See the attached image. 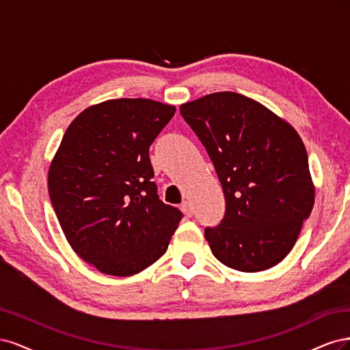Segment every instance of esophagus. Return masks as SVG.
<instances>
[{
    "mask_svg": "<svg viewBox=\"0 0 350 350\" xmlns=\"http://www.w3.org/2000/svg\"><path fill=\"white\" fill-rule=\"evenodd\" d=\"M181 208H183V211H184V215L187 216V217H191L193 216V206H191V203H189V201H184V203L181 204Z\"/></svg>",
    "mask_w": 350,
    "mask_h": 350,
    "instance_id": "34e87169",
    "label": "esophagus"
}]
</instances>
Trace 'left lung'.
Wrapping results in <instances>:
<instances>
[{
	"label": "left lung",
	"instance_id": "left-lung-1",
	"mask_svg": "<svg viewBox=\"0 0 350 350\" xmlns=\"http://www.w3.org/2000/svg\"><path fill=\"white\" fill-rule=\"evenodd\" d=\"M215 165L226 211L206 228L213 256L239 271L280 262L314 206L308 154L299 134L261 103L219 92L179 108Z\"/></svg>",
	"mask_w": 350,
	"mask_h": 350
}]
</instances>
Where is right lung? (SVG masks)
I'll return each mask as SVG.
<instances>
[{"label":"right lung","instance_id":"add662e5","mask_svg":"<svg viewBox=\"0 0 350 350\" xmlns=\"http://www.w3.org/2000/svg\"><path fill=\"white\" fill-rule=\"evenodd\" d=\"M175 111L142 98L93 105L70 124L49 166V198L68 243L109 276L152 266L183 219L159 200L149 157Z\"/></svg>","mask_w":350,"mask_h":350}]
</instances>
